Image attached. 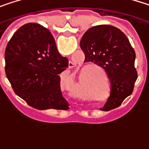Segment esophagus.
Wrapping results in <instances>:
<instances>
[{
    "mask_svg": "<svg viewBox=\"0 0 149 149\" xmlns=\"http://www.w3.org/2000/svg\"><path fill=\"white\" fill-rule=\"evenodd\" d=\"M85 114H86V113H85ZM89 116V115H87V116H86V117H90V116Z\"/></svg>",
    "mask_w": 149,
    "mask_h": 149,
    "instance_id": "esophagus-1",
    "label": "esophagus"
}]
</instances>
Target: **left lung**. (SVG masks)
<instances>
[{
  "instance_id": "obj_1",
  "label": "left lung",
  "mask_w": 149,
  "mask_h": 149,
  "mask_svg": "<svg viewBox=\"0 0 149 149\" xmlns=\"http://www.w3.org/2000/svg\"><path fill=\"white\" fill-rule=\"evenodd\" d=\"M80 47L84 62H93L106 72L110 83V95L101 110L119 107L132 94L137 72L135 52L129 39L118 28L99 25L88 29L83 35Z\"/></svg>"
}]
</instances>
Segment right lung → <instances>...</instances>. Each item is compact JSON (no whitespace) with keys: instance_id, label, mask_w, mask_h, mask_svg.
<instances>
[{"instance_id":"1","label":"right lung","mask_w":149,"mask_h":149,"mask_svg":"<svg viewBox=\"0 0 149 149\" xmlns=\"http://www.w3.org/2000/svg\"><path fill=\"white\" fill-rule=\"evenodd\" d=\"M68 65L51 32L37 23L19 27L5 50V72L15 94L40 110L70 109L60 89Z\"/></svg>"}]
</instances>
